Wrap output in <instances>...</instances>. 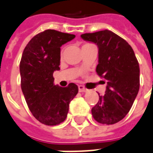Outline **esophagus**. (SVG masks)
<instances>
[{"label": "esophagus", "mask_w": 153, "mask_h": 153, "mask_svg": "<svg viewBox=\"0 0 153 153\" xmlns=\"http://www.w3.org/2000/svg\"><path fill=\"white\" fill-rule=\"evenodd\" d=\"M79 92H87L88 90L87 88H85L83 86H82V85H79Z\"/></svg>", "instance_id": "1"}]
</instances>
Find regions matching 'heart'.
<instances>
[{
    "instance_id": "b5f03b06",
    "label": "heart",
    "mask_w": 153,
    "mask_h": 153,
    "mask_svg": "<svg viewBox=\"0 0 153 153\" xmlns=\"http://www.w3.org/2000/svg\"><path fill=\"white\" fill-rule=\"evenodd\" d=\"M89 46H94L92 44H90V43H86L84 45H82V48H86V47H89Z\"/></svg>"
}]
</instances>
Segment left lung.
Instances as JSON below:
<instances>
[{"instance_id":"1","label":"left lung","mask_w":153,"mask_h":153,"mask_svg":"<svg viewBox=\"0 0 153 153\" xmlns=\"http://www.w3.org/2000/svg\"><path fill=\"white\" fill-rule=\"evenodd\" d=\"M81 38L97 45L96 72L107 82L105 95H99L92 115L102 124L118 123L129 112L140 88V66L135 53L124 39L110 30L83 33Z\"/></svg>"}]
</instances>
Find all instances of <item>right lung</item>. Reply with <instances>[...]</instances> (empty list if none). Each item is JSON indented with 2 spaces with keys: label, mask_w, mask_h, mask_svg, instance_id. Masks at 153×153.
Here are the masks:
<instances>
[{
  "label": "right lung",
  "mask_w": 153,
  "mask_h": 153,
  "mask_svg": "<svg viewBox=\"0 0 153 153\" xmlns=\"http://www.w3.org/2000/svg\"><path fill=\"white\" fill-rule=\"evenodd\" d=\"M74 38V34L45 30L35 35L22 53V91L33 115L45 125H58L66 120L69 104L79 91L74 83L56 86L53 77V72L60 70V47Z\"/></svg>",
  "instance_id": "right-lung-1"
}]
</instances>
